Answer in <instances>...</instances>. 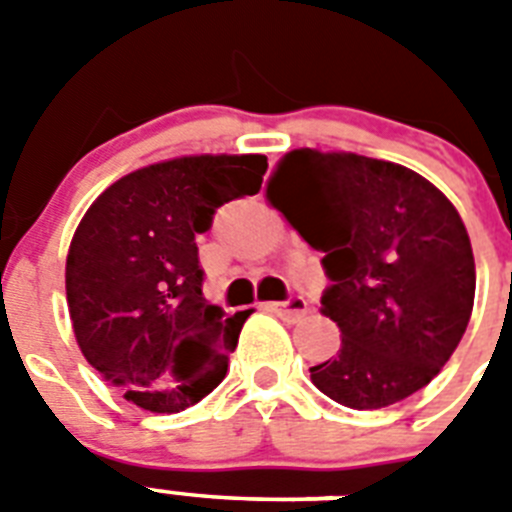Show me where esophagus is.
<instances>
[{
    "mask_svg": "<svg viewBox=\"0 0 512 512\" xmlns=\"http://www.w3.org/2000/svg\"><path fill=\"white\" fill-rule=\"evenodd\" d=\"M266 310L277 312V315H282V318L297 320L307 312V302H305V297L292 295L289 300H284V302H269V305H266Z\"/></svg>",
    "mask_w": 512,
    "mask_h": 512,
    "instance_id": "obj_1",
    "label": "esophagus"
}]
</instances>
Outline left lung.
Here are the masks:
<instances>
[{
  "instance_id": "8db88e82",
  "label": "left lung",
  "mask_w": 512,
  "mask_h": 512,
  "mask_svg": "<svg viewBox=\"0 0 512 512\" xmlns=\"http://www.w3.org/2000/svg\"><path fill=\"white\" fill-rule=\"evenodd\" d=\"M266 197L323 251L320 312L341 328L312 384L354 410L423 390L451 359L474 305L472 243L459 212L428 179L356 153L292 151Z\"/></svg>"
}]
</instances>
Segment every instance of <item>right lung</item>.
<instances>
[{"mask_svg": "<svg viewBox=\"0 0 512 512\" xmlns=\"http://www.w3.org/2000/svg\"><path fill=\"white\" fill-rule=\"evenodd\" d=\"M266 156H184L117 179L74 233L66 300L76 343L125 400L179 413L228 372L251 310L228 318L202 295L197 235L225 202L256 194Z\"/></svg>", "mask_w": 512, "mask_h": 512, "instance_id": "add662e5", "label": "right lung"}]
</instances>
